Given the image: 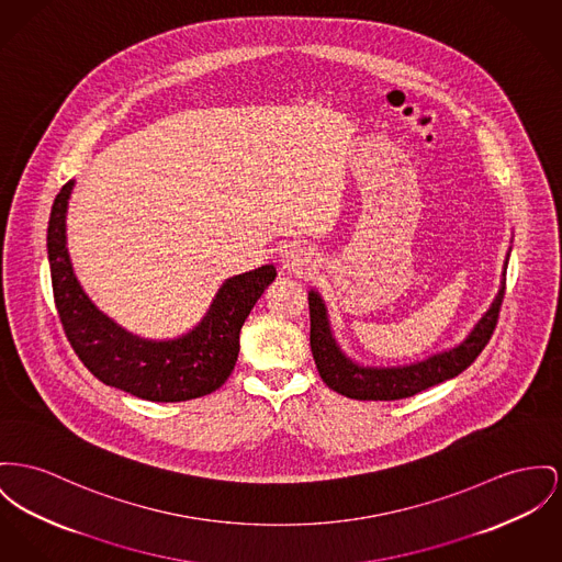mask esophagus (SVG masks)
<instances>
[{"instance_id":"obj_1","label":"esophagus","mask_w":562,"mask_h":562,"mask_svg":"<svg viewBox=\"0 0 562 562\" xmlns=\"http://www.w3.org/2000/svg\"><path fill=\"white\" fill-rule=\"evenodd\" d=\"M281 266L296 274H306L311 268H315V256L306 247L292 243L281 254Z\"/></svg>"}]
</instances>
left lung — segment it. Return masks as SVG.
I'll list each match as a JSON object with an SVG mask.
<instances>
[{"label":"left lung","mask_w":562,"mask_h":562,"mask_svg":"<svg viewBox=\"0 0 562 562\" xmlns=\"http://www.w3.org/2000/svg\"><path fill=\"white\" fill-rule=\"evenodd\" d=\"M509 254L503 263V279L498 294L492 300L490 308L473 326L469 337L456 347L432 353L426 360L405 364V367H362L351 360L333 335L326 302L319 292H308V313H311V351L324 383L338 394L356 401H398L428 390L437 383H443L462 373L475 362L487 340L494 333L501 302L505 296V274H507Z\"/></svg>","instance_id":"obj_1"}]
</instances>
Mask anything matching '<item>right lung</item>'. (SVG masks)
Returning a JSON list of instances; mask_svg holds the SVG:
<instances>
[{
	"instance_id": "obj_1",
	"label": "right lung",
	"mask_w": 562,
	"mask_h": 562,
	"mask_svg": "<svg viewBox=\"0 0 562 562\" xmlns=\"http://www.w3.org/2000/svg\"><path fill=\"white\" fill-rule=\"evenodd\" d=\"M75 181L57 193L46 234L55 306L80 362L102 383L153 403H181L222 387L234 371L240 328L263 290L272 263L225 279L206 315L188 335L168 340L136 337L104 315L76 279L66 247V213Z\"/></svg>"
}]
</instances>
